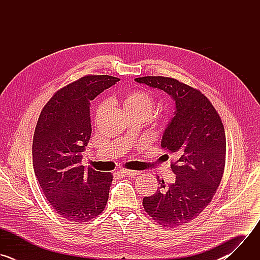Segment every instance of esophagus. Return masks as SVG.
Segmentation results:
<instances>
[{"mask_svg": "<svg viewBox=\"0 0 260 260\" xmlns=\"http://www.w3.org/2000/svg\"><path fill=\"white\" fill-rule=\"evenodd\" d=\"M121 173L122 174H124V175H126V176H137V175H139L141 172H139V171H133V170H126V169H123V170H121Z\"/></svg>", "mask_w": 260, "mask_h": 260, "instance_id": "esophagus-1", "label": "esophagus"}]
</instances>
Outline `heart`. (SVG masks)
I'll use <instances>...</instances> for the list:
<instances>
[{
	"mask_svg": "<svg viewBox=\"0 0 260 260\" xmlns=\"http://www.w3.org/2000/svg\"><path fill=\"white\" fill-rule=\"evenodd\" d=\"M120 103L126 112L127 115L129 114H137L142 115L144 117H148L153 108V98L150 93H148L142 89H129L124 91L120 95ZM106 108V104L102 103L98 106L95 110V118H99L104 110ZM168 118L164 116L160 118V123H167Z\"/></svg>",
	"mask_w": 260,
	"mask_h": 260,
	"instance_id": "1",
	"label": "heart"
}]
</instances>
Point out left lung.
Returning a JSON list of instances; mask_svg holds the SVG:
<instances>
[{
    "instance_id": "8db88e82",
    "label": "left lung",
    "mask_w": 260,
    "mask_h": 260,
    "mask_svg": "<svg viewBox=\"0 0 260 260\" xmlns=\"http://www.w3.org/2000/svg\"><path fill=\"white\" fill-rule=\"evenodd\" d=\"M170 94L176 103L175 116L166 128L161 148L176 153L171 164L176 181L164 180L143 207L158 224L177 228L193 220L211 203L225 167L226 139L222 120L210 100L187 84L162 76L135 79Z\"/></svg>"
}]
</instances>
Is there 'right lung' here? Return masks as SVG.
<instances>
[{"instance_id": "add662e5", "label": "right lung", "mask_w": 260, "mask_h": 260, "mask_svg": "<svg viewBox=\"0 0 260 260\" xmlns=\"http://www.w3.org/2000/svg\"><path fill=\"white\" fill-rule=\"evenodd\" d=\"M120 79L86 75L58 89L41 111L32 139V167L52 209L73 222H86L105 209L113 175L81 165L91 136L89 106Z\"/></svg>"}]
</instances>
